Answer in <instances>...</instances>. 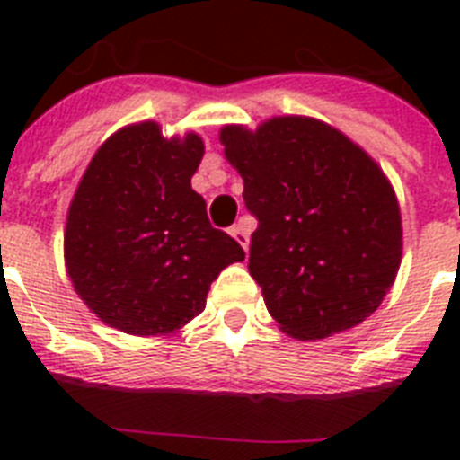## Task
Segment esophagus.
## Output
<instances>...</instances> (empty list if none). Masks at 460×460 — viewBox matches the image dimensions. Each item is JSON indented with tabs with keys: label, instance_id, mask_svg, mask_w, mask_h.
I'll use <instances>...</instances> for the list:
<instances>
[{
	"label": "esophagus",
	"instance_id": "1",
	"mask_svg": "<svg viewBox=\"0 0 460 460\" xmlns=\"http://www.w3.org/2000/svg\"><path fill=\"white\" fill-rule=\"evenodd\" d=\"M230 234H233V237L237 239L239 246H242L243 251H249V230H246V226H243L242 221L234 223V226L230 227Z\"/></svg>",
	"mask_w": 460,
	"mask_h": 460
}]
</instances>
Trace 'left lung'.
Returning a JSON list of instances; mask_svg holds the SVG:
<instances>
[{
	"instance_id": "left-lung-1",
	"label": "left lung",
	"mask_w": 460,
	"mask_h": 460,
	"mask_svg": "<svg viewBox=\"0 0 460 460\" xmlns=\"http://www.w3.org/2000/svg\"><path fill=\"white\" fill-rule=\"evenodd\" d=\"M258 218L249 271L280 332L318 341L357 327L401 267L403 227L387 174L334 126L271 117L218 136Z\"/></svg>"
}]
</instances>
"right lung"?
<instances>
[{"instance_id": "right-lung-1", "label": "right lung", "mask_w": 460, "mask_h": 460, "mask_svg": "<svg viewBox=\"0 0 460 460\" xmlns=\"http://www.w3.org/2000/svg\"><path fill=\"white\" fill-rule=\"evenodd\" d=\"M202 154L198 133L164 137L156 121L128 124L96 149L68 205V279L124 334L180 332L205 311L211 280L243 260L190 189Z\"/></svg>"}]
</instances>
